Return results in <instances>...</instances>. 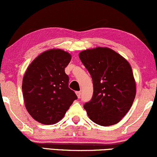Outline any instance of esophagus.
<instances>
[{
	"mask_svg": "<svg viewBox=\"0 0 157 157\" xmlns=\"http://www.w3.org/2000/svg\"><path fill=\"white\" fill-rule=\"evenodd\" d=\"M76 94H77V97H78V98H80V95H81V92L80 91H76Z\"/></svg>",
	"mask_w": 157,
	"mask_h": 157,
	"instance_id": "esophagus-1",
	"label": "esophagus"
}]
</instances>
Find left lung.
<instances>
[{
    "instance_id": "1",
    "label": "left lung",
    "mask_w": 157,
    "mask_h": 157,
    "mask_svg": "<svg viewBox=\"0 0 157 157\" xmlns=\"http://www.w3.org/2000/svg\"><path fill=\"white\" fill-rule=\"evenodd\" d=\"M79 57L93 80L92 98L83 105L90 120L102 126L118 123L130 110L136 96L130 63L107 47L83 50Z\"/></svg>"
}]
</instances>
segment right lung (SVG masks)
I'll return each instance as SVG.
<instances>
[{
  "label": "right lung",
  "mask_w": 157,
  "mask_h": 157,
  "mask_svg": "<svg viewBox=\"0 0 157 157\" xmlns=\"http://www.w3.org/2000/svg\"><path fill=\"white\" fill-rule=\"evenodd\" d=\"M71 55L60 48H51L37 56L23 78L25 106L34 120L44 125L55 124L64 117L77 98L68 88L65 68Z\"/></svg>",
  "instance_id": "obj_1"
}]
</instances>
